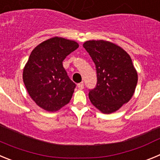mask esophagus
<instances>
[{"label":"esophagus","mask_w":160,"mask_h":160,"mask_svg":"<svg viewBox=\"0 0 160 160\" xmlns=\"http://www.w3.org/2000/svg\"><path fill=\"white\" fill-rule=\"evenodd\" d=\"M78 89H80V90H82L83 88H84V84H83V82H80L78 84Z\"/></svg>","instance_id":"34e87169"}]
</instances>
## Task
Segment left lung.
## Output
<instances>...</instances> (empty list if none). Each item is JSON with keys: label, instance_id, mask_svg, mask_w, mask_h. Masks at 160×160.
<instances>
[{"label": "left lung", "instance_id": "left-lung-1", "mask_svg": "<svg viewBox=\"0 0 160 160\" xmlns=\"http://www.w3.org/2000/svg\"><path fill=\"white\" fill-rule=\"evenodd\" d=\"M83 47L95 64L97 85L89 98L102 113L111 114L128 102L135 93L138 74L131 57L112 42L87 41Z\"/></svg>", "mask_w": 160, "mask_h": 160}]
</instances>
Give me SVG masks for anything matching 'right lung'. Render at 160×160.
Instances as JSON below:
<instances>
[{
	"label": "right lung",
	"instance_id": "1",
	"mask_svg": "<svg viewBox=\"0 0 160 160\" xmlns=\"http://www.w3.org/2000/svg\"><path fill=\"white\" fill-rule=\"evenodd\" d=\"M78 48L74 41L54 37L31 52L23 70V82L38 107L53 112L70 102L76 85L67 75L62 62Z\"/></svg>",
	"mask_w": 160,
	"mask_h": 160
}]
</instances>
